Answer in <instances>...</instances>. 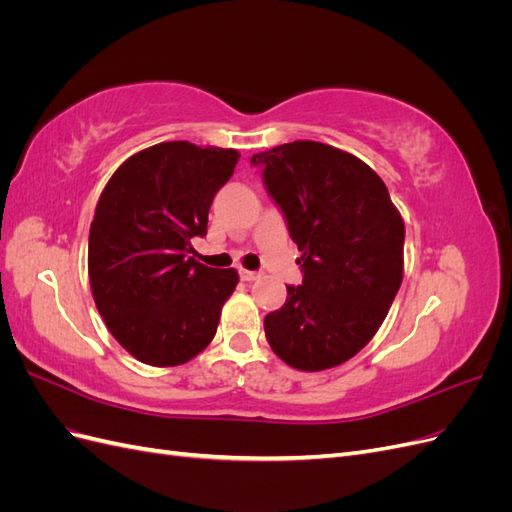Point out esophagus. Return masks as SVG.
Returning a JSON list of instances; mask_svg holds the SVG:
<instances>
[{"instance_id": "34e87169", "label": "esophagus", "mask_w": 512, "mask_h": 512, "mask_svg": "<svg viewBox=\"0 0 512 512\" xmlns=\"http://www.w3.org/2000/svg\"><path fill=\"white\" fill-rule=\"evenodd\" d=\"M239 277H241V282H254L256 277H258V273H256V271H247V269H241V271H239Z\"/></svg>"}]
</instances>
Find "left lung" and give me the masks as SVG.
Here are the masks:
<instances>
[{"mask_svg": "<svg viewBox=\"0 0 512 512\" xmlns=\"http://www.w3.org/2000/svg\"><path fill=\"white\" fill-rule=\"evenodd\" d=\"M297 243L301 286L267 314L265 335L284 363L322 371L365 348L404 277L406 226L384 181L363 160L316 141L252 156Z\"/></svg>", "mask_w": 512, "mask_h": 512, "instance_id": "obj_1", "label": "left lung"}]
</instances>
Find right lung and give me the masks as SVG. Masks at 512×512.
I'll list each match as a JSON object with an SVG mask.
<instances>
[{
  "mask_svg": "<svg viewBox=\"0 0 512 512\" xmlns=\"http://www.w3.org/2000/svg\"><path fill=\"white\" fill-rule=\"evenodd\" d=\"M239 158L237 149L160 143L123 162L100 194L87 250L91 294L108 331L141 363H188L218 331L239 273L190 254Z\"/></svg>",
  "mask_w": 512,
  "mask_h": 512,
  "instance_id": "add662e5",
  "label": "right lung"
}]
</instances>
